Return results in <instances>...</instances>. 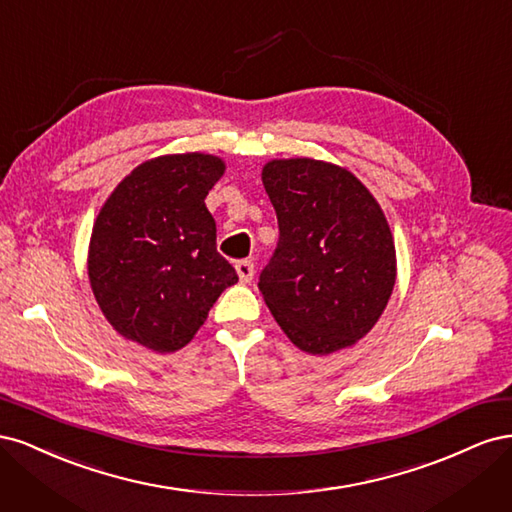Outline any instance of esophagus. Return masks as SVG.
Here are the masks:
<instances>
[{"mask_svg":"<svg viewBox=\"0 0 512 512\" xmlns=\"http://www.w3.org/2000/svg\"><path fill=\"white\" fill-rule=\"evenodd\" d=\"M235 269H237L239 280H241L243 284L252 282V277H254V262H252V260H239L237 265H235Z\"/></svg>","mask_w":512,"mask_h":512,"instance_id":"1","label":"esophagus"}]
</instances>
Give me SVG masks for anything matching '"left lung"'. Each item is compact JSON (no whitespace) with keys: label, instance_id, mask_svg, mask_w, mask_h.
Here are the masks:
<instances>
[{"label":"left lung","instance_id":"1","mask_svg":"<svg viewBox=\"0 0 512 512\" xmlns=\"http://www.w3.org/2000/svg\"><path fill=\"white\" fill-rule=\"evenodd\" d=\"M280 239L258 288L294 346L331 354L378 322L395 245L376 198L346 168L294 158L262 168Z\"/></svg>","mask_w":512,"mask_h":512}]
</instances>
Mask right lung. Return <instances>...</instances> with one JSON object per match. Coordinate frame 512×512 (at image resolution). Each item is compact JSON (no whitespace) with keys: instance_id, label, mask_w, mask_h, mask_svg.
Returning a JSON list of instances; mask_svg holds the SVG:
<instances>
[{"instance_id":"right-lung-1","label":"right lung","mask_w":512,"mask_h":512,"mask_svg":"<svg viewBox=\"0 0 512 512\" xmlns=\"http://www.w3.org/2000/svg\"><path fill=\"white\" fill-rule=\"evenodd\" d=\"M222 175L220 158L177 153L136 166L108 196L91 232L89 282L119 335L175 352L239 282L205 205Z\"/></svg>"}]
</instances>
